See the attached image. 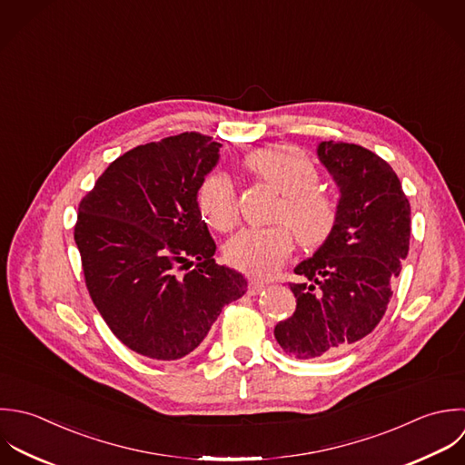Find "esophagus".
Returning <instances> with one entry per match:
<instances>
[{
	"label": "esophagus",
	"instance_id": "esophagus-1",
	"mask_svg": "<svg viewBox=\"0 0 465 465\" xmlns=\"http://www.w3.org/2000/svg\"><path fill=\"white\" fill-rule=\"evenodd\" d=\"M264 288H266V284H264L262 281H250V284H248V295H259Z\"/></svg>",
	"mask_w": 465,
	"mask_h": 465
}]
</instances>
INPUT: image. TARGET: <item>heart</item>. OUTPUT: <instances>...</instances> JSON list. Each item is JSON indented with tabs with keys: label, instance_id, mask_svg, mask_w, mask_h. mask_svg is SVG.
Returning <instances> with one entry per match:
<instances>
[{
	"label": "heart",
	"instance_id": "obj_1",
	"mask_svg": "<svg viewBox=\"0 0 465 465\" xmlns=\"http://www.w3.org/2000/svg\"><path fill=\"white\" fill-rule=\"evenodd\" d=\"M248 166L284 195L281 221L290 223L304 248L322 246L339 223V204L319 190V170L313 161L295 146H270L253 153ZM203 219L219 232H228L239 219L237 193L224 173L210 175L197 193ZM295 246V234L288 224L272 228H246L226 244V261L259 279L279 272Z\"/></svg>",
	"mask_w": 465,
	"mask_h": 465
}]
</instances>
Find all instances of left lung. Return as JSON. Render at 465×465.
Segmentation results:
<instances>
[{
    "label": "left lung",
    "instance_id": "obj_1",
    "mask_svg": "<svg viewBox=\"0 0 465 465\" xmlns=\"http://www.w3.org/2000/svg\"><path fill=\"white\" fill-rule=\"evenodd\" d=\"M341 190L333 235L302 261L290 284L295 313L275 339L297 359H322L370 335L386 313L410 252L411 206L393 168L371 150L322 141L317 148Z\"/></svg>",
    "mask_w": 465,
    "mask_h": 465
}]
</instances>
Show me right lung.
Returning <instances> with one entry per match:
<instances>
[{"label":"right lung","mask_w":465,"mask_h":465,"mask_svg":"<svg viewBox=\"0 0 465 465\" xmlns=\"http://www.w3.org/2000/svg\"><path fill=\"white\" fill-rule=\"evenodd\" d=\"M219 148L197 132L135 146L79 203L74 239L88 293L112 333L143 357L192 353L246 293L239 272L215 264L197 206Z\"/></svg>","instance_id":"right-lung-1"}]
</instances>
